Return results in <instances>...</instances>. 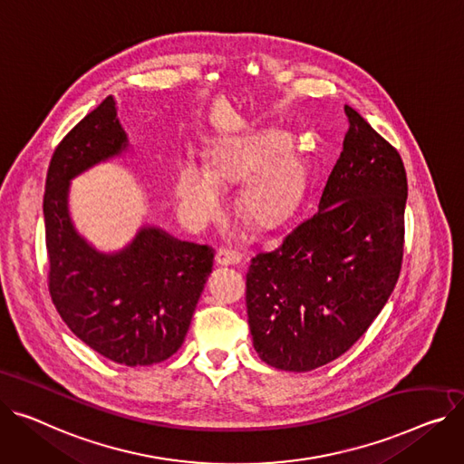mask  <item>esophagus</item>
I'll use <instances>...</instances> for the list:
<instances>
[{"mask_svg":"<svg viewBox=\"0 0 464 464\" xmlns=\"http://www.w3.org/2000/svg\"><path fill=\"white\" fill-rule=\"evenodd\" d=\"M242 261V256L233 248H220L216 252V265H237Z\"/></svg>","mask_w":464,"mask_h":464,"instance_id":"esophagus-1","label":"esophagus"}]
</instances>
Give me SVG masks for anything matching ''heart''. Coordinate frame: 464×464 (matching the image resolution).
<instances>
[{
	"label": "heart",
	"mask_w": 464,
	"mask_h": 464,
	"mask_svg": "<svg viewBox=\"0 0 464 464\" xmlns=\"http://www.w3.org/2000/svg\"><path fill=\"white\" fill-rule=\"evenodd\" d=\"M282 147V136L268 134L242 145H214L208 169L180 162L173 175V194L180 208L198 222H208L222 208L220 184L256 173L242 190V210L259 226L280 220L293 205L304 177L298 154L293 149L278 153Z\"/></svg>",
	"instance_id": "1"
}]
</instances>
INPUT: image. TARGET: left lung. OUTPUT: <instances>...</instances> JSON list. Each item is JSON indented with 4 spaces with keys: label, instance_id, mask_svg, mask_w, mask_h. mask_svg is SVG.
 <instances>
[{
    "label": "left lung",
    "instance_id": "8db88e82",
    "mask_svg": "<svg viewBox=\"0 0 464 464\" xmlns=\"http://www.w3.org/2000/svg\"><path fill=\"white\" fill-rule=\"evenodd\" d=\"M319 210L252 257L246 307L259 358L312 372L347 353L388 302L403 263L407 173L351 106Z\"/></svg>",
    "mask_w": 464,
    "mask_h": 464
}]
</instances>
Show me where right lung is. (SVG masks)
<instances>
[{
	"label": "right lung",
	"instance_id": "add662e5",
	"mask_svg": "<svg viewBox=\"0 0 464 464\" xmlns=\"http://www.w3.org/2000/svg\"><path fill=\"white\" fill-rule=\"evenodd\" d=\"M127 147L111 97L55 147L46 173L48 289L57 314L85 345L125 365H150L179 351L212 272L208 246L143 227L119 254H99L74 231L69 180Z\"/></svg>",
	"mask_w": 464,
	"mask_h": 464
}]
</instances>
